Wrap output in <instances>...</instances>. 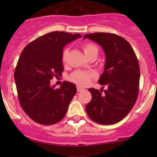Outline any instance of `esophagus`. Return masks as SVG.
Masks as SVG:
<instances>
[{
    "mask_svg": "<svg viewBox=\"0 0 157 157\" xmlns=\"http://www.w3.org/2000/svg\"><path fill=\"white\" fill-rule=\"evenodd\" d=\"M77 92H80V91H82V90H83V88L80 87V86H77Z\"/></svg>",
    "mask_w": 157,
    "mask_h": 157,
    "instance_id": "34e87169",
    "label": "esophagus"
}]
</instances>
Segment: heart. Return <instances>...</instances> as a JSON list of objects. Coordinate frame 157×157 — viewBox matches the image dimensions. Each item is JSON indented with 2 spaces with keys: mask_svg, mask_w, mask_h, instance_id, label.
<instances>
[{
  "mask_svg": "<svg viewBox=\"0 0 157 157\" xmlns=\"http://www.w3.org/2000/svg\"><path fill=\"white\" fill-rule=\"evenodd\" d=\"M82 48H83V52H84V54L86 57L90 56V55L94 53L97 55L98 52H99V48H98L97 45L91 43V42L85 43ZM67 55H68V49H64L62 52V55H61V59H62L63 63H65L67 61ZM93 77H94V74L92 72L77 71L71 74L69 79L71 81L74 82L78 86H83L87 84Z\"/></svg>",
  "mask_w": 157,
  "mask_h": 157,
  "instance_id": "heart-1",
  "label": "heart"
}]
</instances>
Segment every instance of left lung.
<instances>
[{"mask_svg": "<svg viewBox=\"0 0 157 157\" xmlns=\"http://www.w3.org/2000/svg\"><path fill=\"white\" fill-rule=\"evenodd\" d=\"M88 38L103 48L105 67L99 80V90L90 88L92 99L86 112L93 121L101 124L119 122L135 104L139 92L140 66L129 42L124 38L108 33L86 34ZM104 93H102V91Z\"/></svg>", "mask_w": 157, "mask_h": 157, "instance_id": "1", "label": "left lung"}]
</instances>
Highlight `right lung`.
<instances>
[{
  "instance_id": "1",
  "label": "right lung",
  "mask_w": 157,
  "mask_h": 157,
  "mask_svg": "<svg viewBox=\"0 0 157 157\" xmlns=\"http://www.w3.org/2000/svg\"><path fill=\"white\" fill-rule=\"evenodd\" d=\"M79 33L52 32L28 44L22 52L14 71L20 105L36 122L54 124L63 119L77 93L75 84L64 81L61 87L50 85L54 77L61 76L63 48L80 38Z\"/></svg>"
}]
</instances>
